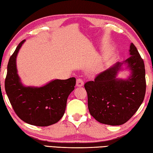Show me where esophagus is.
Here are the masks:
<instances>
[{
  "instance_id": "1",
  "label": "esophagus",
  "mask_w": 153,
  "mask_h": 153,
  "mask_svg": "<svg viewBox=\"0 0 153 153\" xmlns=\"http://www.w3.org/2000/svg\"><path fill=\"white\" fill-rule=\"evenodd\" d=\"M83 85H84V81H83V79L81 78H78L76 80V86L80 87V86H82Z\"/></svg>"
}]
</instances>
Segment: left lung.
<instances>
[{"label":"left lung","instance_id":"left-lung-1","mask_svg":"<svg viewBox=\"0 0 153 153\" xmlns=\"http://www.w3.org/2000/svg\"><path fill=\"white\" fill-rule=\"evenodd\" d=\"M129 57L102 72L94 81L85 83L88 107L98 122L110 126L126 123L135 114L143 102L146 93V78L143 59L133 43L130 45ZM131 69L128 80L116 77L123 64Z\"/></svg>","mask_w":153,"mask_h":153}]
</instances>
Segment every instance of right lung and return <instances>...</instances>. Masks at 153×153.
<instances>
[{"instance_id":"right-lung-1","label":"right lung","mask_w":153,"mask_h":153,"mask_svg":"<svg viewBox=\"0 0 153 153\" xmlns=\"http://www.w3.org/2000/svg\"><path fill=\"white\" fill-rule=\"evenodd\" d=\"M22 40L9 59L4 88L10 103L21 120L30 125L48 126L61 120L69 95L76 86L75 77L55 79L42 87H25L20 82L16 57Z\"/></svg>"}]
</instances>
